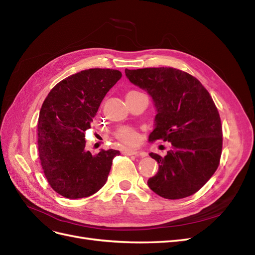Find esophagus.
<instances>
[{
  "instance_id": "1",
  "label": "esophagus",
  "mask_w": 255,
  "mask_h": 255,
  "mask_svg": "<svg viewBox=\"0 0 255 255\" xmlns=\"http://www.w3.org/2000/svg\"><path fill=\"white\" fill-rule=\"evenodd\" d=\"M122 153L126 154V155H140V156H145V153L143 152H138L136 150L132 149H123Z\"/></svg>"
}]
</instances>
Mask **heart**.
<instances>
[{
    "instance_id": "b5f03b06",
    "label": "heart",
    "mask_w": 255,
    "mask_h": 255,
    "mask_svg": "<svg viewBox=\"0 0 255 255\" xmlns=\"http://www.w3.org/2000/svg\"><path fill=\"white\" fill-rule=\"evenodd\" d=\"M134 92L138 91H129L128 94H134ZM116 137L119 141L125 143L127 145H134L138 141V133L132 128L122 127L117 129L116 132Z\"/></svg>"
}]
</instances>
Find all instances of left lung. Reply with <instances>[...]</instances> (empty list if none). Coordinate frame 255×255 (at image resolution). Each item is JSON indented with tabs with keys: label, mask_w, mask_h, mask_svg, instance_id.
I'll return each mask as SVG.
<instances>
[{
	"label": "left lung",
	"mask_w": 255,
	"mask_h": 255,
	"mask_svg": "<svg viewBox=\"0 0 255 255\" xmlns=\"http://www.w3.org/2000/svg\"><path fill=\"white\" fill-rule=\"evenodd\" d=\"M129 82L151 96L156 116L149 141H169L148 186L166 199L194 195L217 170L222 150L220 116L211 95L194 76L174 68L126 69Z\"/></svg>",
	"instance_id": "obj_1"
}]
</instances>
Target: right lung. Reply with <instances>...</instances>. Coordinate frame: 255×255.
I'll return each mask as SVG.
<instances>
[{
    "mask_svg": "<svg viewBox=\"0 0 255 255\" xmlns=\"http://www.w3.org/2000/svg\"><path fill=\"white\" fill-rule=\"evenodd\" d=\"M113 69H88L56 84L41 106L38 152L50 186L68 199L96 194L107 181L113 159L120 152L87 151L85 133L102 100L121 79Z\"/></svg>",
    "mask_w": 255,
    "mask_h": 255,
    "instance_id": "add662e5",
    "label": "right lung"
}]
</instances>
